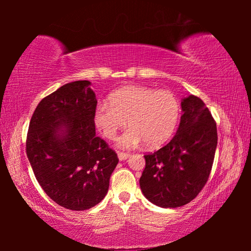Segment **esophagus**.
Instances as JSON below:
<instances>
[{"label": "esophagus", "mask_w": 251, "mask_h": 251, "mask_svg": "<svg viewBox=\"0 0 251 251\" xmlns=\"http://www.w3.org/2000/svg\"><path fill=\"white\" fill-rule=\"evenodd\" d=\"M117 155H118V158H120V160H125L130 156V154H128V152H124V151H118Z\"/></svg>", "instance_id": "1"}]
</instances>
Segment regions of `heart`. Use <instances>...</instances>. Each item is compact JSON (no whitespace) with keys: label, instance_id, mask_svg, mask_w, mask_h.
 Here are the masks:
<instances>
[{"label":"heart","instance_id":"heart-1","mask_svg":"<svg viewBox=\"0 0 251 251\" xmlns=\"http://www.w3.org/2000/svg\"><path fill=\"white\" fill-rule=\"evenodd\" d=\"M180 106L173 93L146 86H126L101 101L95 123L106 138L115 139L126 126L130 128L118 139L123 148H135L145 142L157 147L168 141L176 128Z\"/></svg>","mask_w":251,"mask_h":251}]
</instances>
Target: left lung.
Masks as SVG:
<instances>
[{"label":"left lung","mask_w":251,"mask_h":251,"mask_svg":"<svg viewBox=\"0 0 251 251\" xmlns=\"http://www.w3.org/2000/svg\"><path fill=\"white\" fill-rule=\"evenodd\" d=\"M177 133L160 150L144 155L145 169L139 179L148 201L163 208H176L197 197L209 178L217 147V126L199 97L181 100Z\"/></svg>","instance_id":"left-lung-1"}]
</instances>
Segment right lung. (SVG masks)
<instances>
[{
    "instance_id": "obj_1",
    "label": "right lung",
    "mask_w": 251,
    "mask_h": 251,
    "mask_svg": "<svg viewBox=\"0 0 251 251\" xmlns=\"http://www.w3.org/2000/svg\"><path fill=\"white\" fill-rule=\"evenodd\" d=\"M90 85L76 80L44 97L26 136L37 181L52 201L71 210L90 209L103 201L118 164L115 151L95 135L97 100Z\"/></svg>"
}]
</instances>
